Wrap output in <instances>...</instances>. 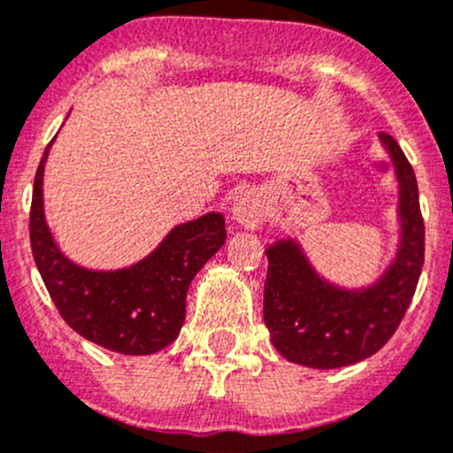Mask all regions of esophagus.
Masks as SVG:
<instances>
[{
	"instance_id": "34e87169",
	"label": "esophagus",
	"mask_w": 453,
	"mask_h": 453,
	"mask_svg": "<svg viewBox=\"0 0 453 453\" xmlns=\"http://www.w3.org/2000/svg\"><path fill=\"white\" fill-rule=\"evenodd\" d=\"M235 222H240L247 229H257L266 218V202L262 193L257 191H244L235 197L234 206H231Z\"/></svg>"
}]
</instances>
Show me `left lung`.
<instances>
[{"mask_svg":"<svg viewBox=\"0 0 453 453\" xmlns=\"http://www.w3.org/2000/svg\"><path fill=\"white\" fill-rule=\"evenodd\" d=\"M382 144L400 184V247L395 260L367 288H340L313 271L298 242L266 249L265 325L271 342L291 363L335 369L369 358L395 334L416 294L425 262V222L409 159L391 135Z\"/></svg>","mask_w":453,"mask_h":453,"instance_id":"8db88e82","label":"left lung"}]
</instances>
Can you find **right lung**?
Masks as SVG:
<instances>
[{
  "instance_id": "1",
  "label": "right lung",
  "mask_w": 453,
  "mask_h": 453,
  "mask_svg": "<svg viewBox=\"0 0 453 453\" xmlns=\"http://www.w3.org/2000/svg\"><path fill=\"white\" fill-rule=\"evenodd\" d=\"M50 144L33 187L30 249L59 316L81 338L111 351L149 356L165 349L187 318L188 284L226 240L224 218L206 213L178 224L150 256L128 269L90 271L73 265L44 219L42 180Z\"/></svg>"
}]
</instances>
